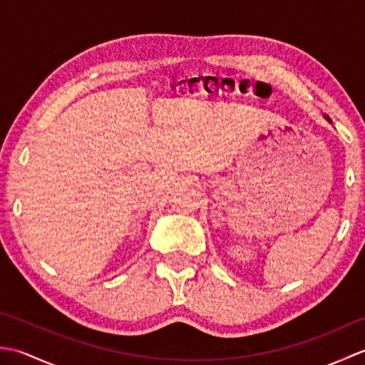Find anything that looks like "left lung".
<instances>
[{"mask_svg":"<svg viewBox=\"0 0 365 365\" xmlns=\"http://www.w3.org/2000/svg\"><path fill=\"white\" fill-rule=\"evenodd\" d=\"M327 119H328V120H329V118H327Z\"/></svg>","mask_w":365,"mask_h":365,"instance_id":"obj_1","label":"left lung"}]
</instances>
